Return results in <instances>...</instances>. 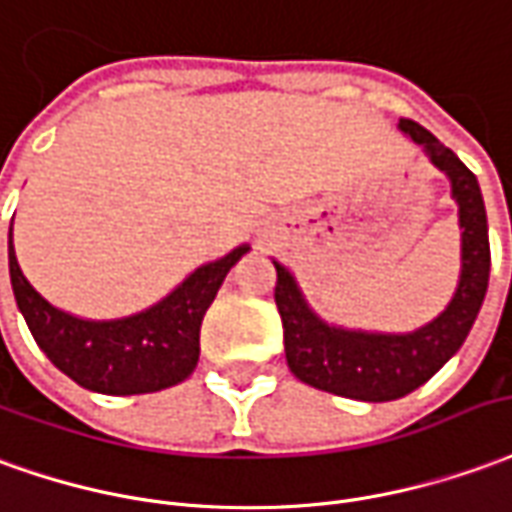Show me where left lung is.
<instances>
[{"label":"left lung","mask_w":512,"mask_h":512,"mask_svg":"<svg viewBox=\"0 0 512 512\" xmlns=\"http://www.w3.org/2000/svg\"><path fill=\"white\" fill-rule=\"evenodd\" d=\"M400 129L411 134L413 143L424 146L433 165L447 173L452 195L460 206L463 270L458 292L447 311L424 325L422 331L405 336L331 328L308 311L295 278L275 262V306L284 322L286 364L297 380L350 400H400L433 378L466 342L471 325L480 314L491 273L488 220L477 176L416 121L402 118Z\"/></svg>","instance_id":"obj_1"}]
</instances>
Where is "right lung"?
Returning a JSON list of instances; mask_svg holds the SVG:
<instances>
[{
  "label": "right lung",
  "instance_id": "right-lung-1",
  "mask_svg": "<svg viewBox=\"0 0 512 512\" xmlns=\"http://www.w3.org/2000/svg\"><path fill=\"white\" fill-rule=\"evenodd\" d=\"M248 245L204 264L162 303L126 320L90 322L57 311L24 278L7 239L10 284L35 342L60 372L99 394H151L190 378L201 353V322L228 270Z\"/></svg>",
  "mask_w": 512,
  "mask_h": 512
}]
</instances>
